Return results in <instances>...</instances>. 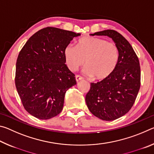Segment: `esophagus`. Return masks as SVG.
Returning <instances> with one entry per match:
<instances>
[{
	"instance_id": "obj_1",
	"label": "esophagus",
	"mask_w": 154,
	"mask_h": 154,
	"mask_svg": "<svg viewBox=\"0 0 154 154\" xmlns=\"http://www.w3.org/2000/svg\"><path fill=\"white\" fill-rule=\"evenodd\" d=\"M75 79H76V82H79V81L82 80L83 79V77H81L80 75H76V76H75Z\"/></svg>"
}]
</instances>
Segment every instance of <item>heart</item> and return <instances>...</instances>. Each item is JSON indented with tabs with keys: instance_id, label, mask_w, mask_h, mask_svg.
<instances>
[{
	"instance_id": "heart-1",
	"label": "heart",
	"mask_w": 154,
	"mask_h": 154,
	"mask_svg": "<svg viewBox=\"0 0 154 154\" xmlns=\"http://www.w3.org/2000/svg\"><path fill=\"white\" fill-rule=\"evenodd\" d=\"M64 54L70 70L76 71L85 62L83 72L96 80L110 77L116 71L119 60V48L116 44L93 36L81 38L77 47L67 45Z\"/></svg>"
}]
</instances>
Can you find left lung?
Masks as SVG:
<instances>
[{"label":"left lung","mask_w":154,"mask_h":154,"mask_svg":"<svg viewBox=\"0 0 154 154\" xmlns=\"http://www.w3.org/2000/svg\"><path fill=\"white\" fill-rule=\"evenodd\" d=\"M92 35L111 38L119 48V60L110 77L91 83L85 102L94 116L103 120H114L127 113L136 100L140 85L139 60L128 41L117 31L106 30Z\"/></svg>","instance_id":"left-lung-1"}]
</instances>
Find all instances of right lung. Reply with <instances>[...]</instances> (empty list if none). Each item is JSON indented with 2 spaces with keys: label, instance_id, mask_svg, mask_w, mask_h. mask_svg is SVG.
Wrapping results in <instances>:
<instances>
[{
  "label": "right lung",
  "instance_id": "right-lung-1",
  "mask_svg": "<svg viewBox=\"0 0 154 154\" xmlns=\"http://www.w3.org/2000/svg\"><path fill=\"white\" fill-rule=\"evenodd\" d=\"M81 35L54 27L43 28L27 41L18 55L15 83L28 113L48 119L60 113L66 90L76 84L65 63L64 49Z\"/></svg>",
  "mask_w": 154,
  "mask_h": 154
}]
</instances>
